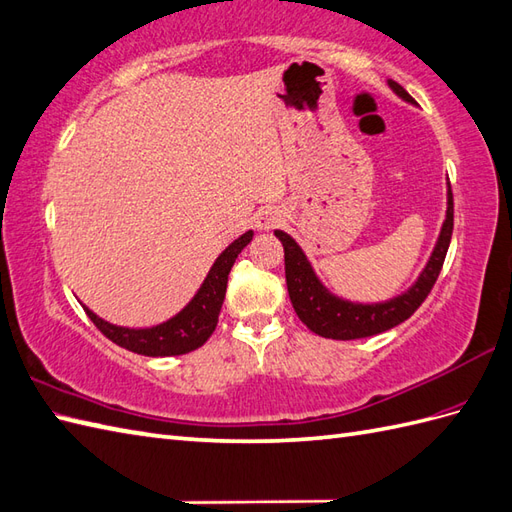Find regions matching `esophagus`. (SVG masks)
I'll return each mask as SVG.
<instances>
[{
	"instance_id": "esophagus-1",
	"label": "esophagus",
	"mask_w": 512,
	"mask_h": 512,
	"mask_svg": "<svg viewBox=\"0 0 512 512\" xmlns=\"http://www.w3.org/2000/svg\"><path fill=\"white\" fill-rule=\"evenodd\" d=\"M280 223V212L276 208H260L254 214V225L258 230H271V227H276Z\"/></svg>"
}]
</instances>
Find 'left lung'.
<instances>
[{
  "label": "left lung",
  "mask_w": 512,
  "mask_h": 512,
  "mask_svg": "<svg viewBox=\"0 0 512 512\" xmlns=\"http://www.w3.org/2000/svg\"><path fill=\"white\" fill-rule=\"evenodd\" d=\"M392 92L401 96L407 102H414V98L405 92V89L388 81ZM453 232V195L451 186L447 190V217L442 223V230L438 236V243L431 252L425 269L420 271L418 280L407 289L405 293L396 295V298L388 302H374V304H359L337 298L328 291L320 278L315 276V271L309 263V258L304 256L302 247L293 241V238L276 230V236L280 238L282 247H285V276H287V289L289 298L295 313L300 320L311 328L315 335H322L328 339H361L370 337L383 331H390L396 324L405 322L407 317L414 315L420 304L425 302L431 287L436 285L438 274L445 263L447 249L451 243Z\"/></svg>",
  "instance_id": "left-lung-1"
}]
</instances>
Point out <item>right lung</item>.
<instances>
[{
	"label": "right lung",
	"mask_w": 512,
	"mask_h": 512,
	"mask_svg": "<svg viewBox=\"0 0 512 512\" xmlns=\"http://www.w3.org/2000/svg\"><path fill=\"white\" fill-rule=\"evenodd\" d=\"M254 232L249 230L243 236H238L232 245H227L221 256L214 260L210 267L206 280L199 287L184 309H181L175 317L170 320L151 326V328H124L109 324L98 317L94 311H89L85 306V313L89 320L96 324L98 331L109 337L113 344L127 348L131 352H138V355L146 357H175V355H186L190 350H197L208 342V337L214 333L219 322V313L225 300V289H227V276H230V269L234 260L241 254V249L252 241Z\"/></svg>",
	"instance_id": "right-lung-1"
}]
</instances>
